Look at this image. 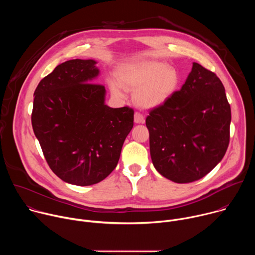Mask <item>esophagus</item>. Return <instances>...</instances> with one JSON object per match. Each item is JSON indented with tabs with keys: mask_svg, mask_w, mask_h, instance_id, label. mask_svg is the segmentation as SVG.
<instances>
[{
	"mask_svg": "<svg viewBox=\"0 0 255 255\" xmlns=\"http://www.w3.org/2000/svg\"><path fill=\"white\" fill-rule=\"evenodd\" d=\"M134 122L137 123V124H140V123H144L145 122V119H144V116L138 112H136L134 114Z\"/></svg>",
	"mask_w": 255,
	"mask_h": 255,
	"instance_id": "obj_1",
	"label": "esophagus"
}]
</instances>
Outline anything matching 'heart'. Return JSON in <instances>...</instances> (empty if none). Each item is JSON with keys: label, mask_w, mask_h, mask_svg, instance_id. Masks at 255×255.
Returning a JSON list of instances; mask_svg holds the SVG:
<instances>
[{"label": "heart", "mask_w": 255, "mask_h": 255, "mask_svg": "<svg viewBox=\"0 0 255 255\" xmlns=\"http://www.w3.org/2000/svg\"><path fill=\"white\" fill-rule=\"evenodd\" d=\"M179 83L177 71L161 61H140L123 65L118 81L109 80L108 86L116 98L124 96V88L135 90L134 101L142 109H153L165 103Z\"/></svg>", "instance_id": "obj_1"}]
</instances>
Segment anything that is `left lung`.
<instances>
[{
  "label": "left lung",
  "instance_id": "8db88e82",
  "mask_svg": "<svg viewBox=\"0 0 255 255\" xmlns=\"http://www.w3.org/2000/svg\"><path fill=\"white\" fill-rule=\"evenodd\" d=\"M230 122L222 82L194 62L181 89L146 118L155 169L177 184L204 177L226 153Z\"/></svg>",
  "mask_w": 255,
  "mask_h": 255
}]
</instances>
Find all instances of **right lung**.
<instances>
[{
    "label": "right lung",
    "mask_w": 255,
    "mask_h": 255,
    "mask_svg": "<svg viewBox=\"0 0 255 255\" xmlns=\"http://www.w3.org/2000/svg\"><path fill=\"white\" fill-rule=\"evenodd\" d=\"M96 64L71 59L57 65L36 88L31 116L51 170L83 187L114 170L134 121L133 109L105 104V87L94 84L100 75Z\"/></svg>",
    "instance_id": "obj_1"
}]
</instances>
